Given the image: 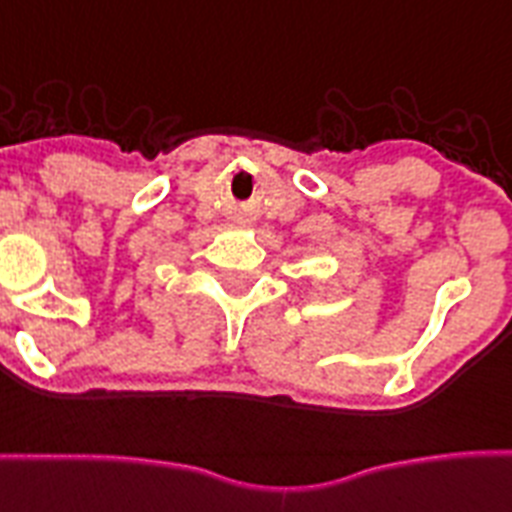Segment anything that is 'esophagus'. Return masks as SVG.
<instances>
[{
  "instance_id": "esophagus-1",
  "label": "esophagus",
  "mask_w": 512,
  "mask_h": 512,
  "mask_svg": "<svg viewBox=\"0 0 512 512\" xmlns=\"http://www.w3.org/2000/svg\"><path fill=\"white\" fill-rule=\"evenodd\" d=\"M239 220H241V223H249V217H239Z\"/></svg>"
}]
</instances>
